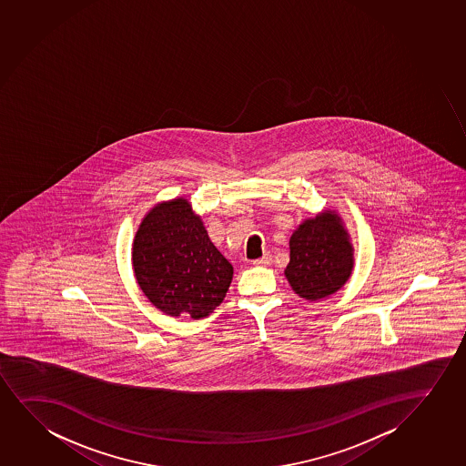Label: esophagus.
Returning <instances> with one entry per match:
<instances>
[{"instance_id":"34e87169","label":"esophagus","mask_w":466,"mask_h":466,"mask_svg":"<svg viewBox=\"0 0 466 466\" xmlns=\"http://www.w3.org/2000/svg\"><path fill=\"white\" fill-rule=\"evenodd\" d=\"M272 262V256L270 254L267 253L262 256V258H259V259H254L253 264L254 266H259V267H266L268 266Z\"/></svg>"}]
</instances>
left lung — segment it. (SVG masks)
<instances>
[{
	"mask_svg": "<svg viewBox=\"0 0 466 466\" xmlns=\"http://www.w3.org/2000/svg\"><path fill=\"white\" fill-rule=\"evenodd\" d=\"M289 249L284 275L305 300L332 296L350 279L354 248L341 218L333 210L305 219L290 236Z\"/></svg>",
	"mask_w": 466,
	"mask_h": 466,
	"instance_id": "left-lung-1",
	"label": "left lung"
}]
</instances>
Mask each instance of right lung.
<instances>
[{
	"mask_svg": "<svg viewBox=\"0 0 466 466\" xmlns=\"http://www.w3.org/2000/svg\"><path fill=\"white\" fill-rule=\"evenodd\" d=\"M133 267L140 289L157 309L193 319L213 313L234 275L183 198L147 213L134 237Z\"/></svg>",
	"mask_w": 466,
	"mask_h": 466,
	"instance_id": "obj_1",
	"label": "right lung"
}]
</instances>
